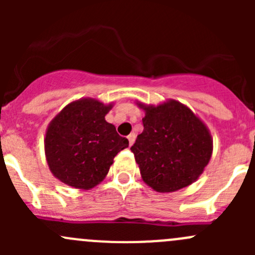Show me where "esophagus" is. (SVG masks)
Segmentation results:
<instances>
[{"label": "esophagus", "mask_w": 255, "mask_h": 255, "mask_svg": "<svg viewBox=\"0 0 255 255\" xmlns=\"http://www.w3.org/2000/svg\"><path fill=\"white\" fill-rule=\"evenodd\" d=\"M128 140H129V145H132L133 143H134V140H135V134L134 133H130L129 135H128Z\"/></svg>", "instance_id": "obj_1"}]
</instances>
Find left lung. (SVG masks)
<instances>
[{
	"label": "left lung",
	"mask_w": 255,
	"mask_h": 255,
	"mask_svg": "<svg viewBox=\"0 0 255 255\" xmlns=\"http://www.w3.org/2000/svg\"><path fill=\"white\" fill-rule=\"evenodd\" d=\"M137 105L145 112L144 128L130 150L143 181L158 192H174L196 181L213 150L206 125L175 100Z\"/></svg>",
	"instance_id": "8db88e82"
}]
</instances>
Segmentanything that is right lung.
Instances as JSON below:
<instances>
[{"label":"right lung","instance_id":"obj_1","mask_svg":"<svg viewBox=\"0 0 255 255\" xmlns=\"http://www.w3.org/2000/svg\"><path fill=\"white\" fill-rule=\"evenodd\" d=\"M113 105L80 99L66 105L49 123L44 138L51 174L75 189L90 190L105 179L113 158L128 139L105 120Z\"/></svg>","mask_w":255,"mask_h":255}]
</instances>
